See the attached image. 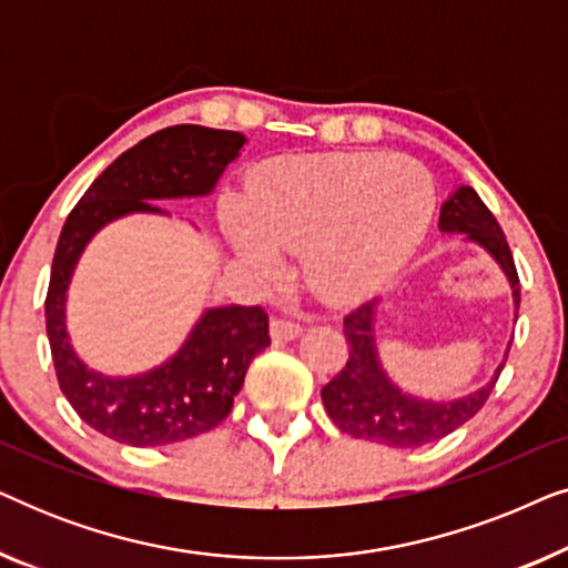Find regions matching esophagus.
<instances>
[{
	"label": "esophagus",
	"instance_id": "obj_1",
	"mask_svg": "<svg viewBox=\"0 0 568 568\" xmlns=\"http://www.w3.org/2000/svg\"><path fill=\"white\" fill-rule=\"evenodd\" d=\"M300 336H302V328L297 323L284 321V317H274V321H271V338L278 341V344H284V341H294Z\"/></svg>",
	"mask_w": 568,
	"mask_h": 568
}]
</instances>
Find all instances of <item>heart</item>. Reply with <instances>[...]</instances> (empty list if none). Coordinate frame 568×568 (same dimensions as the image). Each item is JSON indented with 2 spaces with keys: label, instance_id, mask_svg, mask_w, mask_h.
<instances>
[{
  "label": "heart",
  "instance_id": "heart-1",
  "mask_svg": "<svg viewBox=\"0 0 568 568\" xmlns=\"http://www.w3.org/2000/svg\"><path fill=\"white\" fill-rule=\"evenodd\" d=\"M432 173L406 154H292L263 165L245 199L222 204V230L261 284L302 255V278L331 305L385 290L422 245L434 214Z\"/></svg>",
  "mask_w": 568,
  "mask_h": 568
}]
</instances>
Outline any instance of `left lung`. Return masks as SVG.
Listing matches in <instances>:
<instances>
[{
  "label": "left lung",
  "instance_id": "obj_1",
  "mask_svg": "<svg viewBox=\"0 0 568 568\" xmlns=\"http://www.w3.org/2000/svg\"><path fill=\"white\" fill-rule=\"evenodd\" d=\"M439 232L460 235L465 243L478 245L491 255L501 274L507 276L515 305V321L519 310V278L515 258L507 245V237L488 212V206L470 185H455L439 212ZM377 307L379 300L364 302L352 315H346L344 333L348 341V362L336 377L321 390L323 406L344 434L356 439H369L377 445L414 449L429 442H437L455 432L457 426L470 422L484 406L488 393L494 390L496 379L504 369L511 341L504 352V359L496 364L494 375L484 385L460 398H422L395 383L387 375L377 346Z\"/></svg>",
  "mask_w": 568,
  "mask_h": 568
}]
</instances>
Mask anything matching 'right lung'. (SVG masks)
<instances>
[{"label":"right lung","instance_id":"obj_1","mask_svg":"<svg viewBox=\"0 0 568 568\" xmlns=\"http://www.w3.org/2000/svg\"><path fill=\"white\" fill-rule=\"evenodd\" d=\"M245 144L237 131L162 129L111 162L67 216L45 294V333L61 393L108 439L160 447L214 429L232 410L251 362L271 344L268 315L258 305L206 307L165 362L136 375H105L77 354L67 331L69 286L92 237L131 214L170 216L154 201L209 196Z\"/></svg>","mask_w":568,"mask_h":568}]
</instances>
